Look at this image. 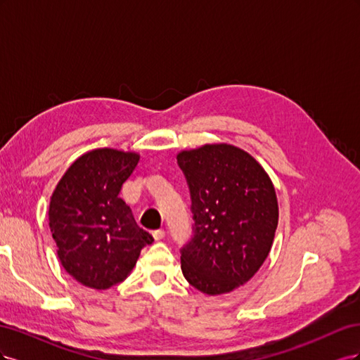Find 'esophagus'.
<instances>
[{"instance_id": "1", "label": "esophagus", "mask_w": 360, "mask_h": 360, "mask_svg": "<svg viewBox=\"0 0 360 360\" xmlns=\"http://www.w3.org/2000/svg\"><path fill=\"white\" fill-rule=\"evenodd\" d=\"M151 236H153L155 240H162V238L165 237V231H163L160 228V230H155L153 233H151Z\"/></svg>"}]
</instances>
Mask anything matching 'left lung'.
<instances>
[{
    "mask_svg": "<svg viewBox=\"0 0 360 360\" xmlns=\"http://www.w3.org/2000/svg\"><path fill=\"white\" fill-rule=\"evenodd\" d=\"M177 162L195 219L192 240L181 249L183 276L209 296L231 292L257 274L274 245V183L254 156L225 143L181 150Z\"/></svg>",
    "mask_w": 360,
    "mask_h": 360,
    "instance_id": "obj_1",
    "label": "left lung"
}]
</instances>
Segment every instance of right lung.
I'll list each match as a JSON object with an SVG mask.
<instances>
[{
  "mask_svg": "<svg viewBox=\"0 0 360 360\" xmlns=\"http://www.w3.org/2000/svg\"><path fill=\"white\" fill-rule=\"evenodd\" d=\"M139 162L135 151L96 148L64 172L49 202V228L64 270L79 284L108 290L134 270L153 242L118 197Z\"/></svg>",
  "mask_w": 360,
  "mask_h": 360,
  "instance_id": "1",
  "label": "right lung"
}]
</instances>
